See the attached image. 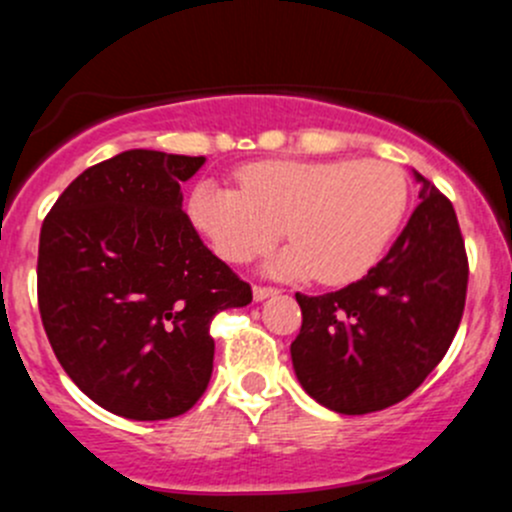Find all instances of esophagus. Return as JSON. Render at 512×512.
Listing matches in <instances>:
<instances>
[{
    "mask_svg": "<svg viewBox=\"0 0 512 512\" xmlns=\"http://www.w3.org/2000/svg\"><path fill=\"white\" fill-rule=\"evenodd\" d=\"M278 288H271V286H254V301H266V298L276 296Z\"/></svg>",
    "mask_w": 512,
    "mask_h": 512,
    "instance_id": "obj_1",
    "label": "esophagus"
}]
</instances>
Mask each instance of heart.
I'll return each mask as SVG.
<instances>
[{
	"instance_id": "obj_1",
	"label": "heart",
	"mask_w": 512,
	"mask_h": 512,
	"mask_svg": "<svg viewBox=\"0 0 512 512\" xmlns=\"http://www.w3.org/2000/svg\"><path fill=\"white\" fill-rule=\"evenodd\" d=\"M241 189L199 181L189 216L231 263L266 254L281 226L291 246L266 263L273 276L343 286L366 276L396 236L408 209L398 166L366 159H271L239 171Z\"/></svg>"
}]
</instances>
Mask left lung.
Instances as JSON below:
<instances>
[{
  "instance_id": "1",
  "label": "left lung",
  "mask_w": 512,
  "mask_h": 512,
  "mask_svg": "<svg viewBox=\"0 0 512 512\" xmlns=\"http://www.w3.org/2000/svg\"><path fill=\"white\" fill-rule=\"evenodd\" d=\"M421 204L386 256L351 286L296 293L301 333L291 361L303 391L346 416L411 396L453 343L468 291L455 209L421 176Z\"/></svg>"
}]
</instances>
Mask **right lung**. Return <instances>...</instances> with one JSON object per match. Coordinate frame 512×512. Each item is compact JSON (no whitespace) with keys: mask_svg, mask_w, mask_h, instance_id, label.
<instances>
[{"mask_svg":"<svg viewBox=\"0 0 512 512\" xmlns=\"http://www.w3.org/2000/svg\"><path fill=\"white\" fill-rule=\"evenodd\" d=\"M204 161L121 151L79 174L42 224L37 296L54 356L121 418L189 411L214 371L211 321L254 298L181 209Z\"/></svg>","mask_w":512,"mask_h":512,"instance_id":"obj_1","label":"right lung"}]
</instances>
